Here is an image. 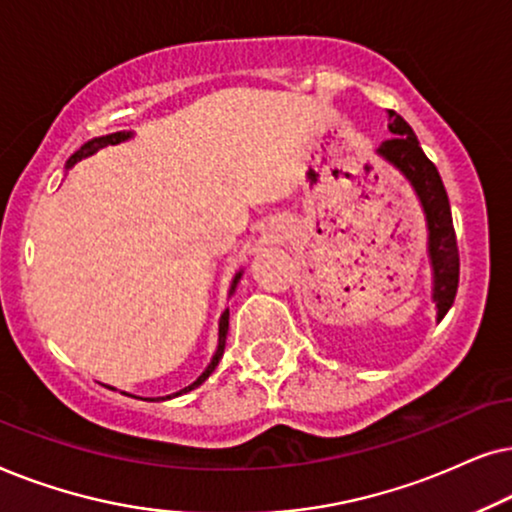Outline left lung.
<instances>
[{
	"instance_id": "obj_1",
	"label": "left lung",
	"mask_w": 512,
	"mask_h": 512,
	"mask_svg": "<svg viewBox=\"0 0 512 512\" xmlns=\"http://www.w3.org/2000/svg\"><path fill=\"white\" fill-rule=\"evenodd\" d=\"M388 131L393 133V138L381 142L377 152L395 168L403 170L424 206L428 255L433 264V302L438 306V320H442L449 306L454 304L456 288H459V248H456L449 199L435 163L424 154L410 124L393 109H388Z\"/></svg>"
}]
</instances>
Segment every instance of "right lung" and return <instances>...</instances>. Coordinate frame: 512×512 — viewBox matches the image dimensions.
Returning a JSON list of instances; mask_svg holds the SVG:
<instances>
[{
  "instance_id": "add662e5",
  "label": "right lung",
  "mask_w": 512,
  "mask_h": 512,
  "mask_svg": "<svg viewBox=\"0 0 512 512\" xmlns=\"http://www.w3.org/2000/svg\"><path fill=\"white\" fill-rule=\"evenodd\" d=\"M126 138H131V133H112V135H102V138H95V140H91V142H86V145L81 147L79 152L72 156V159H70V166H72L74 161L84 159V156H91L93 152H98V149L107 147V145H117V142L126 140ZM238 278H241V274H236V278H234V283H231V290H229V292H234V290H236V283H238ZM227 330H229V311H224V313H222V318H220V346H217V351H215L213 360H210V365L206 367V372H203L201 377L196 379L192 386L182 388L180 393H187V391H192V388L201 386L203 381H206V379L210 377V374H213V370H215V367H217V363H220V358H222V353H224V342H227ZM180 393H175V395H180ZM166 398H170V395H166ZM161 400H163V398H161Z\"/></svg>"
}]
</instances>
